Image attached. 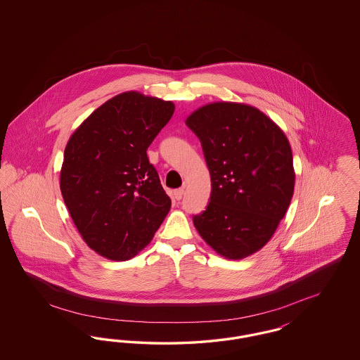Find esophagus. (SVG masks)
Wrapping results in <instances>:
<instances>
[{
  "mask_svg": "<svg viewBox=\"0 0 360 360\" xmlns=\"http://www.w3.org/2000/svg\"><path fill=\"white\" fill-rule=\"evenodd\" d=\"M184 193H185V190H184V188H176V190H174V198H175L176 201L182 200V197H184Z\"/></svg>",
  "mask_w": 360,
  "mask_h": 360,
  "instance_id": "1",
  "label": "esophagus"
}]
</instances>
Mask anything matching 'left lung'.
<instances>
[{"mask_svg":"<svg viewBox=\"0 0 360 360\" xmlns=\"http://www.w3.org/2000/svg\"><path fill=\"white\" fill-rule=\"evenodd\" d=\"M186 125L201 141L212 181L209 204L193 216L195 229L228 259L257 252L290 205L295 175L288 137L244 103H207Z\"/></svg>","mask_w":360,"mask_h":360,"instance_id":"left-lung-1","label":"left lung"}]
</instances>
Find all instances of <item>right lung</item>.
I'll list each match as a JSON object with an SVG mask.
<instances>
[{"mask_svg": "<svg viewBox=\"0 0 360 360\" xmlns=\"http://www.w3.org/2000/svg\"><path fill=\"white\" fill-rule=\"evenodd\" d=\"M174 109L170 101L127 91L96 109L70 137L62 195L86 244L110 260L135 257L170 210L147 148Z\"/></svg>", "mask_w": 360, "mask_h": 360, "instance_id": "1", "label": "right lung"}]
</instances>
